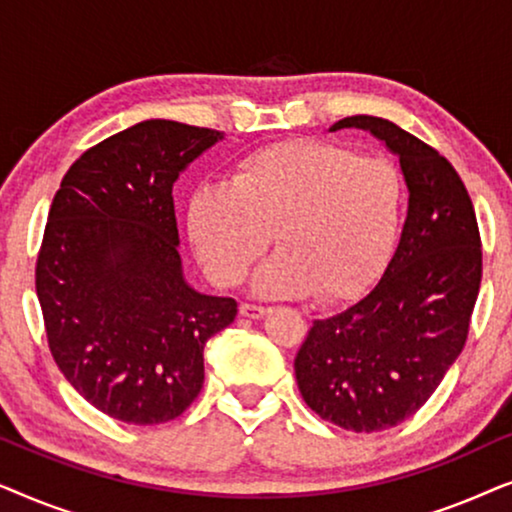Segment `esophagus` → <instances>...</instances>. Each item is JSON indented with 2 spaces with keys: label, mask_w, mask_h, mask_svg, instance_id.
<instances>
[{
  "label": "esophagus",
  "mask_w": 512,
  "mask_h": 512,
  "mask_svg": "<svg viewBox=\"0 0 512 512\" xmlns=\"http://www.w3.org/2000/svg\"><path fill=\"white\" fill-rule=\"evenodd\" d=\"M268 312H270V307L251 305V303H242L240 305V314H242V317H249V319H263Z\"/></svg>",
  "instance_id": "34e87169"
}]
</instances>
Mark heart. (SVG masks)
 Listing matches in <instances>:
<instances>
[{"instance_id": "obj_1", "label": "heart", "mask_w": 512, "mask_h": 512, "mask_svg": "<svg viewBox=\"0 0 512 512\" xmlns=\"http://www.w3.org/2000/svg\"><path fill=\"white\" fill-rule=\"evenodd\" d=\"M405 212L401 170L345 144L293 139L240 160L230 184H202L186 209L195 254L216 284H235L275 233L279 251L254 291L319 303L352 300L380 275Z\"/></svg>"}]
</instances>
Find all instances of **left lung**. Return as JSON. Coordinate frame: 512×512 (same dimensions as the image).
I'll return each instance as SVG.
<instances>
[{"label":"left lung","mask_w":512,"mask_h":512,"mask_svg":"<svg viewBox=\"0 0 512 512\" xmlns=\"http://www.w3.org/2000/svg\"><path fill=\"white\" fill-rule=\"evenodd\" d=\"M398 156L408 186L401 240L380 282L340 314L317 319L298 349L296 382L321 419L373 433L429 401L468 338L482 279L473 202L457 170L396 123L349 116Z\"/></svg>","instance_id":"obj_1"}]
</instances>
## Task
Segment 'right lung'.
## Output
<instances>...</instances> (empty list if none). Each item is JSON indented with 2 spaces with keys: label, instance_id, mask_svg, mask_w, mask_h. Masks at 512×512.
Listing matches in <instances>:
<instances>
[{
  "label": "right lung",
  "instance_id": "right-lung-1",
  "mask_svg": "<svg viewBox=\"0 0 512 512\" xmlns=\"http://www.w3.org/2000/svg\"><path fill=\"white\" fill-rule=\"evenodd\" d=\"M223 132L151 118L88 149L55 193L37 258L51 354L67 382L125 424L179 417L205 382L207 340L233 298L186 282L172 186Z\"/></svg>",
  "mask_w": 512,
  "mask_h": 512
}]
</instances>
